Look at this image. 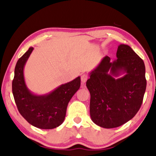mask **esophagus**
I'll return each mask as SVG.
<instances>
[{
	"mask_svg": "<svg viewBox=\"0 0 156 156\" xmlns=\"http://www.w3.org/2000/svg\"><path fill=\"white\" fill-rule=\"evenodd\" d=\"M87 79H88V76H87V74L82 75V76H81V82H82V84H84L85 82H87Z\"/></svg>",
	"mask_w": 156,
	"mask_h": 156,
	"instance_id": "34e87169",
	"label": "esophagus"
}]
</instances>
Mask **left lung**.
<instances>
[{"mask_svg":"<svg viewBox=\"0 0 156 156\" xmlns=\"http://www.w3.org/2000/svg\"><path fill=\"white\" fill-rule=\"evenodd\" d=\"M116 57L112 62L103 57L87 81L91 120L105 129L120 126L135 116L147 85L144 62L130 46L119 45Z\"/></svg>","mask_w":156,"mask_h":156,"instance_id":"obj_1","label":"left lung"}]
</instances>
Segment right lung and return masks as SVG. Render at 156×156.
I'll list each match as a JSON object with an SVG mask.
<instances>
[{
    "label": "right lung",
    "mask_w": 156,
    "mask_h": 156,
    "mask_svg": "<svg viewBox=\"0 0 156 156\" xmlns=\"http://www.w3.org/2000/svg\"><path fill=\"white\" fill-rule=\"evenodd\" d=\"M33 50V47H30L17 61L12 91L20 114L30 124L38 129H53L63 122L68 103L80 88V77L61 84L47 94L33 93L26 86L23 74L24 67Z\"/></svg>",
    "instance_id": "right-lung-1"
}]
</instances>
